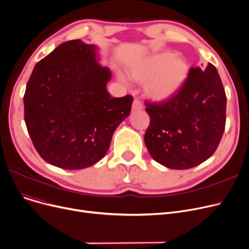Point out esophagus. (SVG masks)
I'll return each instance as SVG.
<instances>
[{"label":"esophagus","mask_w":249,"mask_h":249,"mask_svg":"<svg viewBox=\"0 0 249 249\" xmlns=\"http://www.w3.org/2000/svg\"><path fill=\"white\" fill-rule=\"evenodd\" d=\"M142 109H143L142 103L139 100L135 99L133 101V105H132V111H139V110H142Z\"/></svg>","instance_id":"obj_1"}]
</instances>
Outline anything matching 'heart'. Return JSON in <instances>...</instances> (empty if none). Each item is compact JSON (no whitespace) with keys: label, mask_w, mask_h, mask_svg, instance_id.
Segmentation results:
<instances>
[{"label":"heart","mask_w":249,"mask_h":249,"mask_svg":"<svg viewBox=\"0 0 249 249\" xmlns=\"http://www.w3.org/2000/svg\"><path fill=\"white\" fill-rule=\"evenodd\" d=\"M190 68L187 60L172 51H162L142 57L130 64L132 80L143 83L145 94L156 101L174 97L186 83Z\"/></svg>","instance_id":"heart-1"}]
</instances>
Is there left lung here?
I'll return each instance as SVG.
<instances>
[{
  "label": "left lung",
  "mask_w": 249,
  "mask_h": 249,
  "mask_svg": "<svg viewBox=\"0 0 249 249\" xmlns=\"http://www.w3.org/2000/svg\"><path fill=\"white\" fill-rule=\"evenodd\" d=\"M226 94L212 63L191 68L178 93L161 103L145 102L150 124L144 142L151 158L173 169H188L216 151L226 123Z\"/></svg>",
  "instance_id": "8db88e82"
}]
</instances>
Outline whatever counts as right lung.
<instances>
[{
  "label": "right lung",
  "mask_w": 249,
  "mask_h": 249,
  "mask_svg": "<svg viewBox=\"0 0 249 249\" xmlns=\"http://www.w3.org/2000/svg\"><path fill=\"white\" fill-rule=\"evenodd\" d=\"M97 47L63 42L38 61L26 86L24 118L39 155L64 169H82L106 155L114 131L133 98H113L111 71L97 61Z\"/></svg>",
  "instance_id": "add662e5"
}]
</instances>
